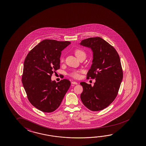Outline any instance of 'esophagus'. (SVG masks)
<instances>
[{"instance_id":"1","label":"esophagus","mask_w":146,"mask_h":146,"mask_svg":"<svg viewBox=\"0 0 146 146\" xmlns=\"http://www.w3.org/2000/svg\"><path fill=\"white\" fill-rule=\"evenodd\" d=\"M72 84H78V83H77V82H76V81H72Z\"/></svg>"}]
</instances>
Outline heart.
<instances>
[{
    "mask_svg": "<svg viewBox=\"0 0 146 146\" xmlns=\"http://www.w3.org/2000/svg\"><path fill=\"white\" fill-rule=\"evenodd\" d=\"M75 54L78 58H79L82 55H86L85 52L81 49H77L75 50ZM64 60L65 59L64 56H62L60 59V60L62 62H64ZM82 72H83L82 70H74L70 73V75L73 77H74V78H79L80 76V73Z\"/></svg>",
    "mask_w": 146,
    "mask_h": 146,
    "instance_id": "1",
    "label": "heart"
}]
</instances>
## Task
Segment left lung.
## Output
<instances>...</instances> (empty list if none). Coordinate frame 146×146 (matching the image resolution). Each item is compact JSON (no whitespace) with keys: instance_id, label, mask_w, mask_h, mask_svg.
Segmentation results:
<instances>
[{"instance_id":"obj_1","label":"left lung","mask_w":146,"mask_h":146,"mask_svg":"<svg viewBox=\"0 0 146 146\" xmlns=\"http://www.w3.org/2000/svg\"><path fill=\"white\" fill-rule=\"evenodd\" d=\"M80 45L91 48L93 60L87 78H95L93 86L81 82L80 98L84 105L92 111L107 108L115 100L123 79L119 55L115 48L100 37L84 39Z\"/></svg>"}]
</instances>
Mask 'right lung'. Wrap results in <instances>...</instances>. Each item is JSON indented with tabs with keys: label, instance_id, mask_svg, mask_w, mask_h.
<instances>
[{
	"label": "right lung",
	"instance_id": "obj_1",
	"mask_svg": "<svg viewBox=\"0 0 146 146\" xmlns=\"http://www.w3.org/2000/svg\"><path fill=\"white\" fill-rule=\"evenodd\" d=\"M69 41L44 40L28 53L24 60L22 82L31 104L43 112L56 110L69 90L71 82L62 79L56 82L51 75L60 68L61 51Z\"/></svg>",
	"mask_w": 146,
	"mask_h": 146
}]
</instances>
